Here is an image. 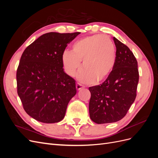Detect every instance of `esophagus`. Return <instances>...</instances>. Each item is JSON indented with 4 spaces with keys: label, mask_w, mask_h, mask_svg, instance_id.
I'll list each match as a JSON object with an SVG mask.
<instances>
[{
    "label": "esophagus",
    "mask_w": 158,
    "mask_h": 158,
    "mask_svg": "<svg viewBox=\"0 0 158 158\" xmlns=\"http://www.w3.org/2000/svg\"><path fill=\"white\" fill-rule=\"evenodd\" d=\"M76 89H77L78 90H80V89H82V88H84V85H82L81 84H80V83H77V84H76Z\"/></svg>",
    "instance_id": "1"
}]
</instances>
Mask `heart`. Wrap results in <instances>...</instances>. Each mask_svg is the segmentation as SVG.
<instances>
[{"instance_id":"b5f03b06","label":"heart","mask_w":158,"mask_h":158,"mask_svg":"<svg viewBox=\"0 0 158 158\" xmlns=\"http://www.w3.org/2000/svg\"><path fill=\"white\" fill-rule=\"evenodd\" d=\"M116 59L115 46L106 35H94L74 43L71 52L64 51L62 64L70 76H74L82 67L78 78L85 83L101 82L113 70Z\"/></svg>"}]
</instances>
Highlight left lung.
Wrapping results in <instances>:
<instances>
[{
    "instance_id": "obj_1",
    "label": "left lung",
    "mask_w": 158,
    "mask_h": 158,
    "mask_svg": "<svg viewBox=\"0 0 158 158\" xmlns=\"http://www.w3.org/2000/svg\"><path fill=\"white\" fill-rule=\"evenodd\" d=\"M115 64L106 81L89 88V117L97 124L117 122L126 115L136 97L139 73L135 55L128 47L113 37Z\"/></svg>"
}]
</instances>
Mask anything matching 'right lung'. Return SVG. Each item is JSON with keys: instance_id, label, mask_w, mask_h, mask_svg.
<instances>
[{"instance_id": "1", "label": "right lung", "mask_w": 158, "mask_h": 158, "mask_svg": "<svg viewBox=\"0 0 158 158\" xmlns=\"http://www.w3.org/2000/svg\"><path fill=\"white\" fill-rule=\"evenodd\" d=\"M80 33H47L23 52L16 73L17 92L25 111L38 121L63 120L76 94V81L64 72L62 55Z\"/></svg>"}]
</instances>
